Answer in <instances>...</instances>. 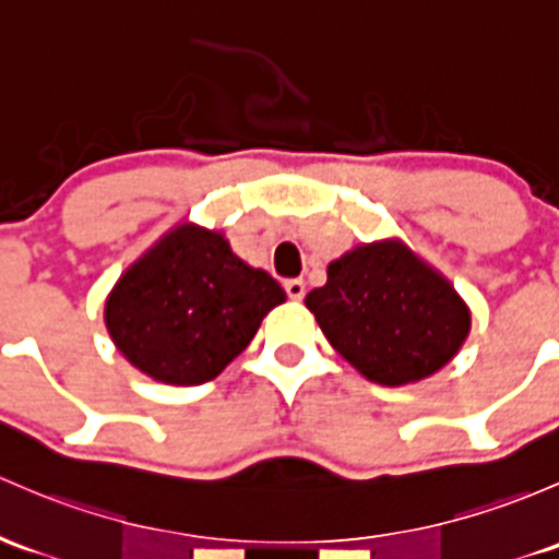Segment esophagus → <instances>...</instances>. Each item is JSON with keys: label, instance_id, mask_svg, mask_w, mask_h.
Listing matches in <instances>:
<instances>
[{"label": "esophagus", "instance_id": "34e87169", "mask_svg": "<svg viewBox=\"0 0 559 559\" xmlns=\"http://www.w3.org/2000/svg\"><path fill=\"white\" fill-rule=\"evenodd\" d=\"M284 289H286V295H289V299H297V302L305 297V284H302V281H297V278L286 281Z\"/></svg>", "mask_w": 559, "mask_h": 559}]
</instances>
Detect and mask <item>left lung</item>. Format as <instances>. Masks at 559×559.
I'll use <instances>...</instances> for the list:
<instances>
[{
	"instance_id": "8db88e82",
	"label": "left lung",
	"mask_w": 559,
	"mask_h": 559,
	"mask_svg": "<svg viewBox=\"0 0 559 559\" xmlns=\"http://www.w3.org/2000/svg\"><path fill=\"white\" fill-rule=\"evenodd\" d=\"M305 305L332 348L380 385L418 383L442 369L472 324L448 281L399 243L340 257Z\"/></svg>"
}]
</instances>
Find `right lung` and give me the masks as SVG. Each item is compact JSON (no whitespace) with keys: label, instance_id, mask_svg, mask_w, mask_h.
<instances>
[{"label":"right lung","instance_id":"add662e5","mask_svg":"<svg viewBox=\"0 0 559 559\" xmlns=\"http://www.w3.org/2000/svg\"><path fill=\"white\" fill-rule=\"evenodd\" d=\"M286 299L278 281L233 254L219 233L176 227L133 264L107 299L122 356L171 385L214 380Z\"/></svg>","mask_w":559,"mask_h":559}]
</instances>
